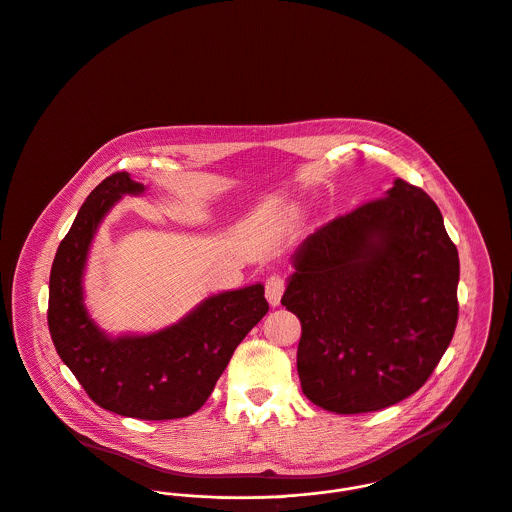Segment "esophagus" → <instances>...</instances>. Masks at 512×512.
Listing matches in <instances>:
<instances>
[{
    "label": "esophagus",
    "instance_id": "esophagus-1",
    "mask_svg": "<svg viewBox=\"0 0 512 512\" xmlns=\"http://www.w3.org/2000/svg\"><path fill=\"white\" fill-rule=\"evenodd\" d=\"M284 290H286V282H284L282 276L272 274V276L266 280L264 294H266V300L270 302V306H280V300H282Z\"/></svg>",
    "mask_w": 512,
    "mask_h": 512
}]
</instances>
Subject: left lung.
<instances>
[{"instance_id":"1","label":"left lung","mask_w":512,"mask_h":512,"mask_svg":"<svg viewBox=\"0 0 512 512\" xmlns=\"http://www.w3.org/2000/svg\"><path fill=\"white\" fill-rule=\"evenodd\" d=\"M282 306L298 316V375L318 407L355 415L425 385L453 340L459 254L441 210L401 178L310 234Z\"/></svg>"}]
</instances>
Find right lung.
I'll return each mask as SVG.
<instances>
[{"label":"right lung","mask_w":512,"mask_h":512,"mask_svg":"<svg viewBox=\"0 0 512 512\" xmlns=\"http://www.w3.org/2000/svg\"><path fill=\"white\" fill-rule=\"evenodd\" d=\"M143 190L129 172H115L87 196L51 266L47 324L61 361L99 407L165 421L204 405L238 343L266 316L268 302L264 286L254 284L210 296L178 324L149 336L103 334L83 306L87 252L111 206Z\"/></svg>","instance_id":"add662e5"}]
</instances>
